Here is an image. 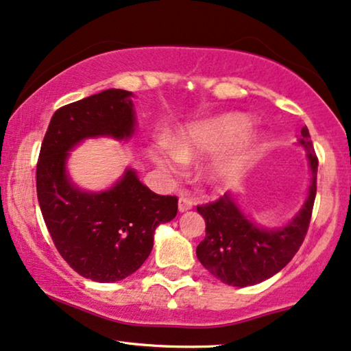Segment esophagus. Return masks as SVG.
Listing matches in <instances>:
<instances>
[{
    "instance_id": "esophagus-1",
    "label": "esophagus",
    "mask_w": 351,
    "mask_h": 351,
    "mask_svg": "<svg viewBox=\"0 0 351 351\" xmlns=\"http://www.w3.org/2000/svg\"><path fill=\"white\" fill-rule=\"evenodd\" d=\"M191 208H193V199L186 198V196H180V199H179L180 213H186V210H190Z\"/></svg>"
}]
</instances>
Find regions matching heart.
Here are the masks:
<instances>
[{"instance_id": "obj_1", "label": "heart", "mask_w": 351, "mask_h": 351, "mask_svg": "<svg viewBox=\"0 0 351 351\" xmlns=\"http://www.w3.org/2000/svg\"><path fill=\"white\" fill-rule=\"evenodd\" d=\"M249 118L238 113H227L222 117L206 119V121L191 124L182 131L172 142L174 153L166 156L158 155L155 160L162 167H169V160L190 161L196 158L214 155L233 142L241 138L249 131ZM252 156V143L241 141L232 150L220 155L208 169V179L215 185L232 182L241 174Z\"/></svg>"}]
</instances>
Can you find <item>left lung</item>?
<instances>
[{"mask_svg": "<svg viewBox=\"0 0 351 351\" xmlns=\"http://www.w3.org/2000/svg\"><path fill=\"white\" fill-rule=\"evenodd\" d=\"M300 136V145L308 152L311 185L300 213L285 228L265 230L252 223L228 193L196 206L206 222V237L196 247V256L225 285L246 287L268 280L292 261L304 243L313 213L318 158L308 128H302Z\"/></svg>", "mask_w": 351, "mask_h": 351, "instance_id": "1", "label": "left lung"}]
</instances>
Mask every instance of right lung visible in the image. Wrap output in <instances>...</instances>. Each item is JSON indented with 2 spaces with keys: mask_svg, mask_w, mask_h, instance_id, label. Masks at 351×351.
Listing matches in <instances>:
<instances>
[{
  "mask_svg": "<svg viewBox=\"0 0 351 351\" xmlns=\"http://www.w3.org/2000/svg\"><path fill=\"white\" fill-rule=\"evenodd\" d=\"M131 95L107 89L60 107L36 165L38 203L57 251L76 273L97 282L124 280L138 270L150 256L158 225L177 215V196L153 193L131 169L100 193L75 189L66 177L69 150L83 138L132 136Z\"/></svg>",
  "mask_w": 351,
  "mask_h": 351,
  "instance_id": "1",
  "label": "right lung"
}]
</instances>
